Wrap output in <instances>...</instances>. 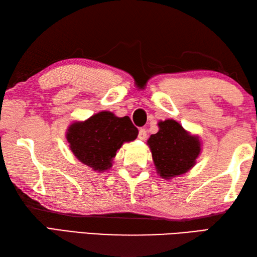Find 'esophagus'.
Wrapping results in <instances>:
<instances>
[{"mask_svg": "<svg viewBox=\"0 0 257 257\" xmlns=\"http://www.w3.org/2000/svg\"><path fill=\"white\" fill-rule=\"evenodd\" d=\"M138 138H139L140 140H146V138H147V130H146V129H140V130H139Z\"/></svg>", "mask_w": 257, "mask_h": 257, "instance_id": "34e87169", "label": "esophagus"}]
</instances>
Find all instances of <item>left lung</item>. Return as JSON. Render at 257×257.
I'll return each mask as SVG.
<instances>
[{"label":"left lung","mask_w":257,"mask_h":257,"mask_svg":"<svg viewBox=\"0 0 257 257\" xmlns=\"http://www.w3.org/2000/svg\"><path fill=\"white\" fill-rule=\"evenodd\" d=\"M159 130L147 141L157 173L170 180L187 173L196 163L202 143L199 136L187 132L173 119L158 122Z\"/></svg>","instance_id":"1"}]
</instances>
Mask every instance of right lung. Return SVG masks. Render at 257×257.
Here are the masks:
<instances>
[{"instance_id":"obj_1","label":"right lung","mask_w":257,"mask_h":257,"mask_svg":"<svg viewBox=\"0 0 257 257\" xmlns=\"http://www.w3.org/2000/svg\"><path fill=\"white\" fill-rule=\"evenodd\" d=\"M137 136L138 129L128 116L117 117L111 111H99L84 121H74L66 132L74 156L98 172L109 170L117 151Z\"/></svg>"}]
</instances>
